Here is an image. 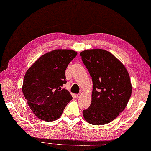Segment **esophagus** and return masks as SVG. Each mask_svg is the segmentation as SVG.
Returning a JSON list of instances; mask_svg holds the SVG:
<instances>
[{
  "instance_id": "1",
  "label": "esophagus",
  "mask_w": 151,
  "mask_h": 151,
  "mask_svg": "<svg viewBox=\"0 0 151 151\" xmlns=\"http://www.w3.org/2000/svg\"><path fill=\"white\" fill-rule=\"evenodd\" d=\"M81 93H79V94H76V96L77 97V98H79V97H80V96H81Z\"/></svg>"
}]
</instances>
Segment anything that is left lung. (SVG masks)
<instances>
[{
    "label": "left lung",
    "mask_w": 151,
    "mask_h": 151,
    "mask_svg": "<svg viewBox=\"0 0 151 151\" xmlns=\"http://www.w3.org/2000/svg\"><path fill=\"white\" fill-rule=\"evenodd\" d=\"M80 56L93 83L91 106L83 111V115L91 124H106L117 117L130 100V76L121 61L109 51L87 50Z\"/></svg>",
    "instance_id": "left-lung-1"
}]
</instances>
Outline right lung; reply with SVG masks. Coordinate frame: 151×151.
Segmentation results:
<instances>
[{
    "label": "right lung",
    "instance_id": "1",
    "mask_svg": "<svg viewBox=\"0 0 151 151\" xmlns=\"http://www.w3.org/2000/svg\"><path fill=\"white\" fill-rule=\"evenodd\" d=\"M77 54L72 50H53L43 55L27 71L22 91L38 119L47 122L58 119L72 100L62 87L66 83V68Z\"/></svg>",
    "mask_w": 151,
    "mask_h": 151
}]
</instances>
